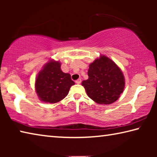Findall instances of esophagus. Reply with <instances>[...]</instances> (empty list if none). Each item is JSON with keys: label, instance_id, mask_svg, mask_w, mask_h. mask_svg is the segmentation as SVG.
<instances>
[{"label": "esophagus", "instance_id": "esophagus-1", "mask_svg": "<svg viewBox=\"0 0 157 157\" xmlns=\"http://www.w3.org/2000/svg\"><path fill=\"white\" fill-rule=\"evenodd\" d=\"M81 82H82L81 79H77V80L75 81V83H76V84H80V83H81Z\"/></svg>", "mask_w": 157, "mask_h": 157}]
</instances>
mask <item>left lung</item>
I'll list each match as a JSON object with an SVG mask.
<instances>
[{"label":"left lung","mask_w":157,"mask_h":157,"mask_svg":"<svg viewBox=\"0 0 157 157\" xmlns=\"http://www.w3.org/2000/svg\"><path fill=\"white\" fill-rule=\"evenodd\" d=\"M89 79L82 82L88 96L98 104L110 105L118 99L124 88L121 69L109 58L100 56L89 65Z\"/></svg>","instance_id":"obj_1"}]
</instances>
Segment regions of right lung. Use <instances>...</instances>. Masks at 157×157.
Masks as SVG:
<instances>
[{
    "label": "right lung",
    "mask_w": 157,
    "mask_h": 157,
    "mask_svg": "<svg viewBox=\"0 0 157 157\" xmlns=\"http://www.w3.org/2000/svg\"><path fill=\"white\" fill-rule=\"evenodd\" d=\"M74 84L70 74L61 70V63L50 60L37 75L35 89L41 101L53 104L63 99Z\"/></svg>",
    "instance_id": "1"
}]
</instances>
